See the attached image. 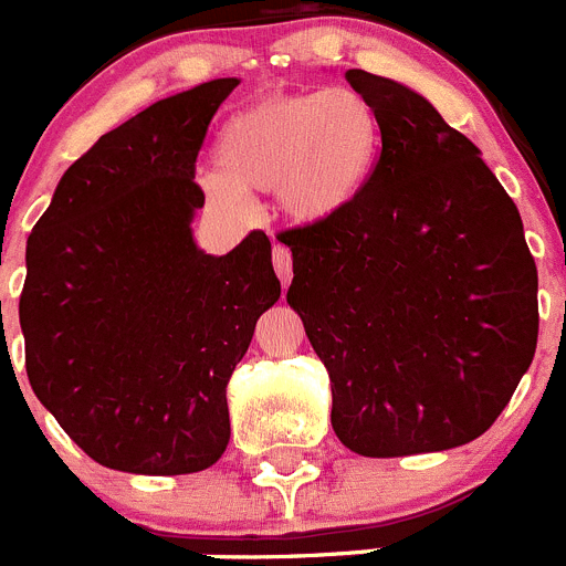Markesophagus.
Masks as SVG:
<instances>
[{"label": "esophagus", "mask_w": 566, "mask_h": 566, "mask_svg": "<svg viewBox=\"0 0 566 566\" xmlns=\"http://www.w3.org/2000/svg\"><path fill=\"white\" fill-rule=\"evenodd\" d=\"M272 260H274V272H277L280 283H283V289L292 283V252H289L286 247H274L272 249Z\"/></svg>", "instance_id": "obj_1"}]
</instances>
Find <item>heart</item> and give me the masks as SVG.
Here are the masks:
<instances>
[{"label": "heart", "mask_w": 566, "mask_h": 566, "mask_svg": "<svg viewBox=\"0 0 566 566\" xmlns=\"http://www.w3.org/2000/svg\"><path fill=\"white\" fill-rule=\"evenodd\" d=\"M382 153V122L363 93H286L240 109L218 133L207 189L243 209L247 192H280L300 223H319L357 201Z\"/></svg>", "instance_id": "b5f03b06"}]
</instances>
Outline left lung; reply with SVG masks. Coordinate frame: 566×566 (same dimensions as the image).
<instances>
[{
  "label": "left lung",
  "mask_w": 566,
  "mask_h": 566,
  "mask_svg": "<svg viewBox=\"0 0 566 566\" xmlns=\"http://www.w3.org/2000/svg\"><path fill=\"white\" fill-rule=\"evenodd\" d=\"M382 122L357 201L289 229V306L332 379V424L359 457L459 448L496 422L533 363L538 272L479 147L394 78L348 70Z\"/></svg>",
  "instance_id": "obj_1"
}]
</instances>
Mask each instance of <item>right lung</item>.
Masks as SVG:
<instances>
[{
    "mask_svg": "<svg viewBox=\"0 0 566 566\" xmlns=\"http://www.w3.org/2000/svg\"><path fill=\"white\" fill-rule=\"evenodd\" d=\"M238 84L212 78L104 133L28 238L30 388L104 468L181 476L227 451L229 377L280 297L266 234L221 258L192 238L195 158Z\"/></svg>",
    "mask_w": 566,
    "mask_h": 566,
    "instance_id": "obj_1",
    "label": "right lung"
}]
</instances>
